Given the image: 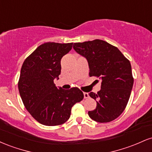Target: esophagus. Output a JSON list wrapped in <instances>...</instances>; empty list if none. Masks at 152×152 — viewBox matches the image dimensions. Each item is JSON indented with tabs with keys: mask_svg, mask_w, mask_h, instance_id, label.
Wrapping results in <instances>:
<instances>
[{
	"mask_svg": "<svg viewBox=\"0 0 152 152\" xmlns=\"http://www.w3.org/2000/svg\"><path fill=\"white\" fill-rule=\"evenodd\" d=\"M83 96H84V98H85V99L88 98V96H89V95H88V94L86 93V92H83Z\"/></svg>",
	"mask_w": 152,
	"mask_h": 152,
	"instance_id": "obj_1",
	"label": "esophagus"
}]
</instances>
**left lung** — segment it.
I'll use <instances>...</instances> for the list:
<instances>
[{
	"label": "left lung",
	"mask_w": 152,
	"mask_h": 152,
	"mask_svg": "<svg viewBox=\"0 0 152 152\" xmlns=\"http://www.w3.org/2000/svg\"><path fill=\"white\" fill-rule=\"evenodd\" d=\"M74 49L86 58L89 76L102 81L97 94H88L96 102V108L88 112L89 117L99 123L116 119L124 111L133 87L130 61L116 47L102 40L75 43Z\"/></svg>",
	"instance_id": "left-lung-1"
}]
</instances>
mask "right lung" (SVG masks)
<instances>
[{
	"label": "right lung",
	"mask_w": 152,
	"mask_h": 152,
	"mask_svg": "<svg viewBox=\"0 0 152 152\" xmlns=\"http://www.w3.org/2000/svg\"><path fill=\"white\" fill-rule=\"evenodd\" d=\"M73 43H45L23 64L18 90L26 109L40 124L58 126L70 118L71 108L83 99L77 87L63 89L53 83L61 74V60L71 50Z\"/></svg>",
	"instance_id": "right-lung-1"
}]
</instances>
